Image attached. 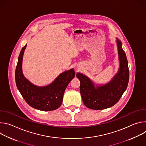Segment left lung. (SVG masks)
Masks as SVG:
<instances>
[{"mask_svg":"<svg viewBox=\"0 0 146 146\" xmlns=\"http://www.w3.org/2000/svg\"><path fill=\"white\" fill-rule=\"evenodd\" d=\"M119 62L117 73L108 83L95 84L87 76L77 73L80 81V94L84 105L93 110H103L116 104L126 90L129 81V71L126 54L122 47L121 40L116 37Z\"/></svg>","mask_w":146,"mask_h":146,"instance_id":"left-lung-1","label":"left lung"}]
</instances>
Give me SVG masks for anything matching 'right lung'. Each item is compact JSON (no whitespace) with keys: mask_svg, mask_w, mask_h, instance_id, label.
<instances>
[{"mask_svg":"<svg viewBox=\"0 0 146 146\" xmlns=\"http://www.w3.org/2000/svg\"><path fill=\"white\" fill-rule=\"evenodd\" d=\"M26 44L20 52L15 69L17 87L23 98L32 108L41 111H51L59 108L62 105L64 92L70 81L75 76L72 68L60 73L49 85L37 86L24 75L23 60Z\"/></svg>","mask_w":146,"mask_h":146,"instance_id":"right-lung-1","label":"right lung"}]
</instances>
